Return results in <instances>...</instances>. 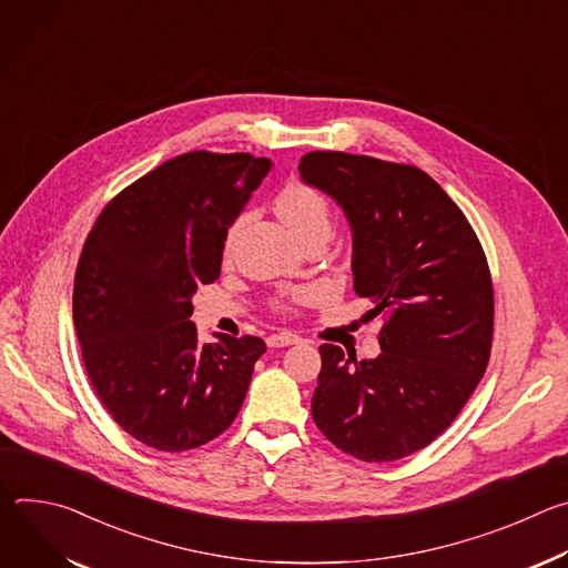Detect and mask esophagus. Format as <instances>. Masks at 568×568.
Wrapping results in <instances>:
<instances>
[{"instance_id": "obj_1", "label": "esophagus", "mask_w": 568, "mask_h": 568, "mask_svg": "<svg viewBox=\"0 0 568 568\" xmlns=\"http://www.w3.org/2000/svg\"><path fill=\"white\" fill-rule=\"evenodd\" d=\"M292 344H298V337L292 335V333H278V335L267 337L270 348H285V346H292Z\"/></svg>"}]
</instances>
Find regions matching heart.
Wrapping results in <instances>:
<instances>
[{"mask_svg":"<svg viewBox=\"0 0 568 568\" xmlns=\"http://www.w3.org/2000/svg\"><path fill=\"white\" fill-rule=\"evenodd\" d=\"M276 213L281 220L290 226V231L296 237H307L314 231H328L331 229V206L328 200L323 197L314 186L292 180L287 182L274 197ZM235 237V229L229 231L226 235V250L231 247V242ZM307 296V290H296L290 292V301H303ZM283 305V303H281Z\"/></svg>","mask_w":568,"mask_h":568,"instance_id":"b5f03b06","label":"heart"}]
</instances>
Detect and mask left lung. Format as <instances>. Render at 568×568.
I'll return each instance as SVG.
<instances>
[{"instance_id":"8db88e82","label":"left lung","mask_w":568,"mask_h":568,"mask_svg":"<svg viewBox=\"0 0 568 568\" xmlns=\"http://www.w3.org/2000/svg\"><path fill=\"white\" fill-rule=\"evenodd\" d=\"M305 184L353 231V287L384 312L382 353L357 362L323 344L312 418L335 447L388 463L436 440L488 368L493 278L463 211L420 169L366 154H303Z\"/></svg>"}]
</instances>
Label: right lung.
<instances>
[{"label": "right lung", "mask_w": 568, "mask_h": 568, "mask_svg": "<svg viewBox=\"0 0 568 568\" xmlns=\"http://www.w3.org/2000/svg\"><path fill=\"white\" fill-rule=\"evenodd\" d=\"M270 169L250 152L180 154L123 189L85 240L73 281L80 353L108 414L148 447L186 452L217 438L267 351L250 335L202 346L189 318Z\"/></svg>", "instance_id": "right-lung-1"}]
</instances>
